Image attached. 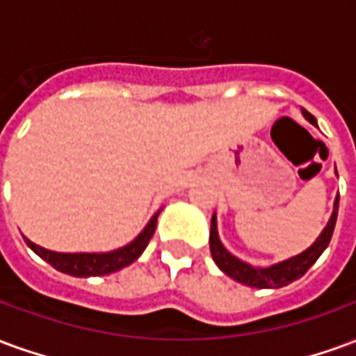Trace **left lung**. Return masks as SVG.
<instances>
[{"instance_id":"left-lung-1","label":"left lung","mask_w":356,"mask_h":356,"mask_svg":"<svg viewBox=\"0 0 356 356\" xmlns=\"http://www.w3.org/2000/svg\"><path fill=\"white\" fill-rule=\"evenodd\" d=\"M303 116L316 125L313 114H309L307 110H303ZM337 208H339V194H337L336 204H334V213L330 217L326 229L322 231V234L316 238L313 246L305 250L303 254L291 257L288 261L278 263L268 268H255L248 263L240 261L234 255H231L223 248V244L219 242L217 236V221L216 216L211 217V229H209V250H211V257L217 263V267L223 270L225 275H229L234 278L236 282L246 284L252 288H284L293 280H298L301 276L305 275L309 268L313 267L314 261L322 255V252L328 248L334 229H336V219H337Z\"/></svg>"}]
</instances>
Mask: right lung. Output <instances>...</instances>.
<instances>
[{"mask_svg":"<svg viewBox=\"0 0 356 356\" xmlns=\"http://www.w3.org/2000/svg\"><path fill=\"white\" fill-rule=\"evenodd\" d=\"M156 223H158V213L150 219L147 229L140 232L131 244L120 248L116 252H108V254H57V252H49L45 248L38 246L28 238L24 240L42 259H45L51 267H55L65 275L81 276V278L83 276H102L116 273L120 268L131 265L145 252V248L148 246V242H150L156 231Z\"/></svg>","mask_w":356,"mask_h":356,"instance_id":"add662e5","label":"right lung"}]
</instances>
